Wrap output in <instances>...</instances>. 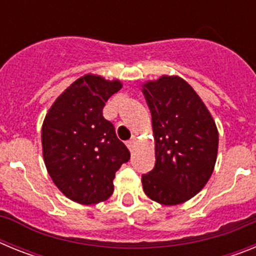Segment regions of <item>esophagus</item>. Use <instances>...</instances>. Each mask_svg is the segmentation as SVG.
<instances>
[{
  "label": "esophagus",
  "mask_w": 256,
  "mask_h": 256,
  "mask_svg": "<svg viewBox=\"0 0 256 256\" xmlns=\"http://www.w3.org/2000/svg\"><path fill=\"white\" fill-rule=\"evenodd\" d=\"M136 142H137V137H136V136H133V137L130 140V141H126V146H128V148H130V151H132L133 148H134Z\"/></svg>",
  "instance_id": "obj_1"
}]
</instances>
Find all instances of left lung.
I'll return each mask as SVG.
<instances>
[{"label":"left lung","mask_w":256,"mask_h":256,"mask_svg":"<svg viewBox=\"0 0 256 256\" xmlns=\"http://www.w3.org/2000/svg\"><path fill=\"white\" fill-rule=\"evenodd\" d=\"M152 118L155 166L142 174L144 194L162 205H177L200 192L212 173L218 130L194 88L180 76L144 86Z\"/></svg>","instance_id":"left-lung-1"}]
</instances>
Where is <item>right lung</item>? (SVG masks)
Listing matches in <instances>:
<instances>
[{
    "mask_svg": "<svg viewBox=\"0 0 256 256\" xmlns=\"http://www.w3.org/2000/svg\"><path fill=\"white\" fill-rule=\"evenodd\" d=\"M122 88L119 80L84 76L65 90L42 126L47 172L58 188L79 204H97L114 191L115 173L130 160L102 108Z\"/></svg>",
    "mask_w": 256,
    "mask_h": 256,
    "instance_id": "obj_1",
    "label": "right lung"
}]
</instances>
